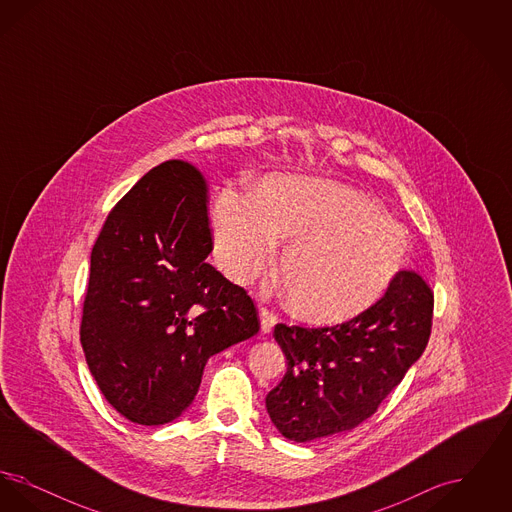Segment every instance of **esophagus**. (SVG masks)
<instances>
[{"instance_id":"1","label":"esophagus","mask_w":512,"mask_h":512,"mask_svg":"<svg viewBox=\"0 0 512 512\" xmlns=\"http://www.w3.org/2000/svg\"><path fill=\"white\" fill-rule=\"evenodd\" d=\"M259 317H261V328H263V332H270L272 328H274V324H276V315L267 309V307H261L259 309Z\"/></svg>"}]
</instances>
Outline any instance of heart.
Returning a JSON list of instances; mask_svg holds the SVG:
<instances>
[{"label":"heart","mask_w":512,"mask_h":512,"mask_svg":"<svg viewBox=\"0 0 512 512\" xmlns=\"http://www.w3.org/2000/svg\"><path fill=\"white\" fill-rule=\"evenodd\" d=\"M211 228L222 272L245 284L282 244L278 274L288 307L307 322L336 324L388 288L407 240L395 220L340 182L267 176L253 192L220 190Z\"/></svg>","instance_id":"obj_1"}]
</instances>
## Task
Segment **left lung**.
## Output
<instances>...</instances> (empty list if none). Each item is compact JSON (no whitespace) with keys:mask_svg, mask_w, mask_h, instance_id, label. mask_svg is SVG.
<instances>
[{"mask_svg":"<svg viewBox=\"0 0 512 512\" xmlns=\"http://www.w3.org/2000/svg\"><path fill=\"white\" fill-rule=\"evenodd\" d=\"M434 292L414 270H399L361 315L324 328L274 326L288 370L267 395L284 438L313 441L347 432L378 411L424 353Z\"/></svg>","mask_w":512,"mask_h":512,"instance_id":"obj_1","label":"left lung"}]
</instances>
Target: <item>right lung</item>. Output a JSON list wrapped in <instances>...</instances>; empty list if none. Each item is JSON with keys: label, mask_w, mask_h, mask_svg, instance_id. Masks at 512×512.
<instances>
[{"label": "right lung", "mask_w": 512, "mask_h": 512, "mask_svg": "<svg viewBox=\"0 0 512 512\" xmlns=\"http://www.w3.org/2000/svg\"><path fill=\"white\" fill-rule=\"evenodd\" d=\"M207 205L203 174L165 161L111 209L92 249L80 343L105 399L142 426L178 418L207 359L259 332L253 299L205 261Z\"/></svg>", "instance_id": "1"}]
</instances>
